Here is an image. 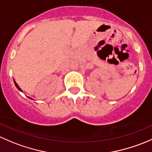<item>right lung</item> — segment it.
<instances>
[{"instance_id":"1","label":"right lung","mask_w":152,"mask_h":152,"mask_svg":"<svg viewBox=\"0 0 152 152\" xmlns=\"http://www.w3.org/2000/svg\"><path fill=\"white\" fill-rule=\"evenodd\" d=\"M14 82H15V86H16V87L18 88V90H19V91H23V90H22V89L20 88V86H19L18 85V83H17L15 82V80H14ZM28 98H29V99H32V98H31V97H28Z\"/></svg>"}]
</instances>
